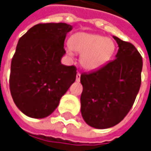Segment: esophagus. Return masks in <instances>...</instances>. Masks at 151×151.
<instances>
[{"label":"esophagus","mask_w":151,"mask_h":151,"mask_svg":"<svg viewBox=\"0 0 151 151\" xmlns=\"http://www.w3.org/2000/svg\"><path fill=\"white\" fill-rule=\"evenodd\" d=\"M76 81H81V73H79V72H78V73L76 74Z\"/></svg>","instance_id":"34e87169"}]
</instances>
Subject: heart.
<instances>
[{
	"instance_id": "1",
	"label": "heart",
	"mask_w": 151,
	"mask_h": 151,
	"mask_svg": "<svg viewBox=\"0 0 151 151\" xmlns=\"http://www.w3.org/2000/svg\"><path fill=\"white\" fill-rule=\"evenodd\" d=\"M66 52L73 57L74 51L81 53V64L88 70L103 67L115 54L116 44L110 38L96 34L77 32L70 38Z\"/></svg>"
}]
</instances>
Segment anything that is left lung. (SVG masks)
I'll return each instance as SVG.
<instances>
[{"instance_id":"left-lung-1","label":"left lung","mask_w":151,"mask_h":151,"mask_svg":"<svg viewBox=\"0 0 151 151\" xmlns=\"http://www.w3.org/2000/svg\"><path fill=\"white\" fill-rule=\"evenodd\" d=\"M119 50L116 59L81 76V115L96 129L119 124L134 104L141 83L142 57L131 43L113 36Z\"/></svg>"}]
</instances>
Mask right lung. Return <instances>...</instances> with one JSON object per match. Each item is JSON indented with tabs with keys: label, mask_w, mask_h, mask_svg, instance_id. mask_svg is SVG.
Returning <instances> with one entry per match:
<instances>
[{
	"label": "right lung",
	"mask_w": 151,
	"mask_h": 151,
	"mask_svg": "<svg viewBox=\"0 0 151 151\" xmlns=\"http://www.w3.org/2000/svg\"><path fill=\"white\" fill-rule=\"evenodd\" d=\"M71 30L66 23L38 24L18 41L11 65L10 90L16 106L26 116H50L75 82L76 66L60 61L65 54V36Z\"/></svg>",
	"instance_id": "right-lung-1"
}]
</instances>
